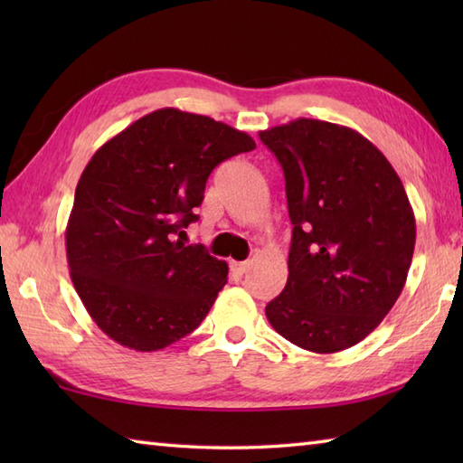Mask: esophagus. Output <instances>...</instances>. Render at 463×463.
<instances>
[{"label":"esophagus","mask_w":463,"mask_h":463,"mask_svg":"<svg viewBox=\"0 0 463 463\" xmlns=\"http://www.w3.org/2000/svg\"><path fill=\"white\" fill-rule=\"evenodd\" d=\"M231 269H232V272H237L239 277H241V274H244V272L249 270V262H232Z\"/></svg>","instance_id":"1"}]
</instances>
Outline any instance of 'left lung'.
<instances>
[{"mask_svg":"<svg viewBox=\"0 0 463 463\" xmlns=\"http://www.w3.org/2000/svg\"><path fill=\"white\" fill-rule=\"evenodd\" d=\"M287 181L288 280L267 318L297 346L332 354L394 307L414 257L416 219L394 166L350 127L297 119L259 133Z\"/></svg>","mask_w":463,"mask_h":463,"instance_id":"1","label":"left lung"}]
</instances>
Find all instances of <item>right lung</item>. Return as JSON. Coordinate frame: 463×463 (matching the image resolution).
I'll return each instance as SVG.
<instances>
[{
	"label": "right lung",
	"mask_w": 463,
	"mask_h": 463,
	"mask_svg": "<svg viewBox=\"0 0 463 463\" xmlns=\"http://www.w3.org/2000/svg\"><path fill=\"white\" fill-rule=\"evenodd\" d=\"M257 143L211 117L165 107L97 149L77 183L67 264L85 310L107 336L155 352L191 334L229 267L181 241L204 184L224 159Z\"/></svg>",
	"instance_id": "add662e5"
}]
</instances>
